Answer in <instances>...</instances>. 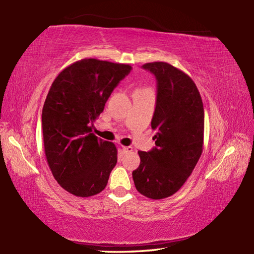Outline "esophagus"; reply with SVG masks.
Wrapping results in <instances>:
<instances>
[{
	"mask_svg": "<svg viewBox=\"0 0 254 254\" xmlns=\"http://www.w3.org/2000/svg\"><path fill=\"white\" fill-rule=\"evenodd\" d=\"M133 150V147L132 146H123L122 147V152L124 154H127V153H131Z\"/></svg>",
	"mask_w": 254,
	"mask_h": 254,
	"instance_id": "obj_1",
	"label": "esophagus"
}]
</instances>
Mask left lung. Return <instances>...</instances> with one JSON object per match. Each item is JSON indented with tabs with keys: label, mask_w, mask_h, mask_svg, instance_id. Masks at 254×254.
<instances>
[{
	"label": "left lung",
	"mask_w": 254,
	"mask_h": 254,
	"mask_svg": "<svg viewBox=\"0 0 254 254\" xmlns=\"http://www.w3.org/2000/svg\"><path fill=\"white\" fill-rule=\"evenodd\" d=\"M157 79V100L152 127L156 147L138 150L141 164L132 172L136 190L161 199L185 185L201 157L204 108L195 83L188 74L166 62L143 65Z\"/></svg>",
	"instance_id": "obj_1"
}]
</instances>
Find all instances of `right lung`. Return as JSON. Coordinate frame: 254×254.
Here are the masks:
<instances>
[{
    "label": "right lung",
    "instance_id": "obj_1",
    "mask_svg": "<svg viewBox=\"0 0 254 254\" xmlns=\"http://www.w3.org/2000/svg\"><path fill=\"white\" fill-rule=\"evenodd\" d=\"M131 65L83 59L59 73L42 108L45 154L55 179L75 196L106 188L118 160L116 145L98 138L93 123Z\"/></svg>",
    "mask_w": 254,
    "mask_h": 254
}]
</instances>
